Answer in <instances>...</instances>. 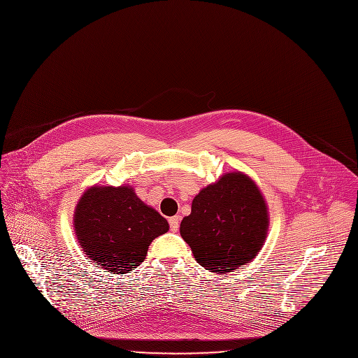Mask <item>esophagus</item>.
<instances>
[{
    "label": "esophagus",
    "instance_id": "1",
    "mask_svg": "<svg viewBox=\"0 0 358 358\" xmlns=\"http://www.w3.org/2000/svg\"><path fill=\"white\" fill-rule=\"evenodd\" d=\"M169 226H171V230H172L173 233L178 231V229H179V217H178V216L169 217Z\"/></svg>",
    "mask_w": 358,
    "mask_h": 358
}]
</instances>
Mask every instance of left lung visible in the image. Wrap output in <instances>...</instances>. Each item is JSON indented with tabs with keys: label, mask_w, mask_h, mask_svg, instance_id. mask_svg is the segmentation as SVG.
Instances as JSON below:
<instances>
[{
	"label": "left lung",
	"mask_w": 358,
	"mask_h": 358,
	"mask_svg": "<svg viewBox=\"0 0 358 358\" xmlns=\"http://www.w3.org/2000/svg\"><path fill=\"white\" fill-rule=\"evenodd\" d=\"M268 229L262 192L248 175L234 171L194 196L190 214L180 223V236L204 269L229 273L257 257Z\"/></svg>",
	"instance_id": "left-lung-1"
}]
</instances>
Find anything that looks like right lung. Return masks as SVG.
Masks as SVG:
<instances>
[{
  "mask_svg": "<svg viewBox=\"0 0 358 358\" xmlns=\"http://www.w3.org/2000/svg\"><path fill=\"white\" fill-rule=\"evenodd\" d=\"M73 229L87 258L106 271L125 273L141 265L150 244L169 224L132 186L94 185L75 207Z\"/></svg>",
  "mask_w": 358,
  "mask_h": 358,
  "instance_id": "obj_1",
  "label": "right lung"
}]
</instances>
